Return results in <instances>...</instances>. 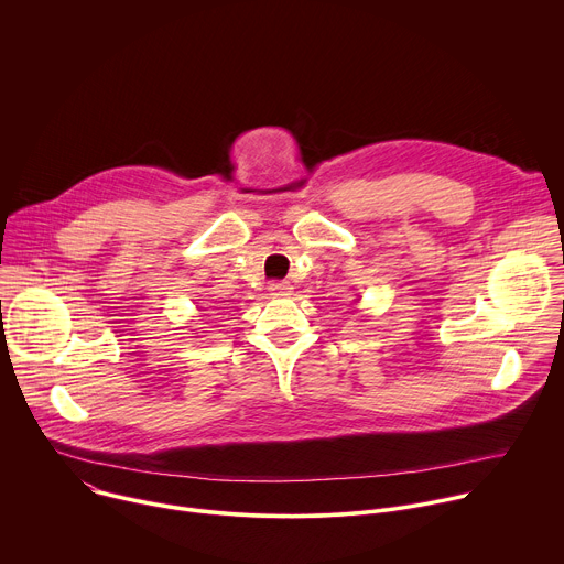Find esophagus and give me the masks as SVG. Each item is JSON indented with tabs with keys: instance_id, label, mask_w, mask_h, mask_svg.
<instances>
[{
	"instance_id": "1",
	"label": "esophagus",
	"mask_w": 564,
	"mask_h": 564,
	"mask_svg": "<svg viewBox=\"0 0 564 564\" xmlns=\"http://www.w3.org/2000/svg\"><path fill=\"white\" fill-rule=\"evenodd\" d=\"M268 290H270V294H274V296H288V294L292 292V285H290L288 281H272Z\"/></svg>"
}]
</instances>
